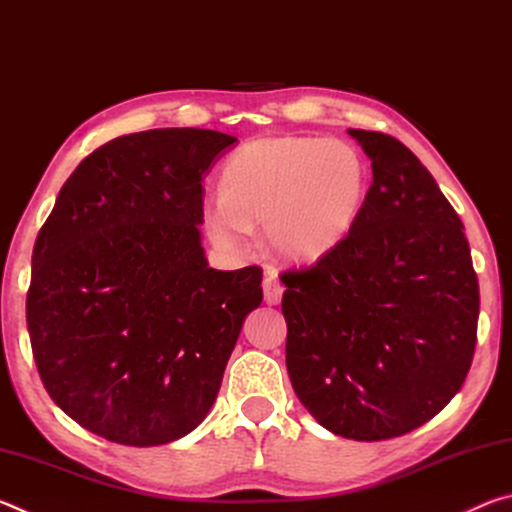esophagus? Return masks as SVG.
Listing matches in <instances>:
<instances>
[{
    "mask_svg": "<svg viewBox=\"0 0 512 512\" xmlns=\"http://www.w3.org/2000/svg\"><path fill=\"white\" fill-rule=\"evenodd\" d=\"M262 287H264V300L268 302V305H277V302L282 300L284 287H282V282L277 280L273 271H268V273H266Z\"/></svg>",
    "mask_w": 512,
    "mask_h": 512,
    "instance_id": "34e87169",
    "label": "esophagus"
}]
</instances>
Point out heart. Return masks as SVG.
<instances>
[{"label": "heart", "mask_w": 512, "mask_h": 512, "mask_svg": "<svg viewBox=\"0 0 512 512\" xmlns=\"http://www.w3.org/2000/svg\"><path fill=\"white\" fill-rule=\"evenodd\" d=\"M368 189L361 153L341 140L273 137L239 149L221 194L203 201V223L221 248L246 246L264 223L271 253L293 262L323 257L348 237Z\"/></svg>", "instance_id": "heart-1"}]
</instances>
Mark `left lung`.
Returning a JSON list of instances; mask_svg holds the SVG:
<instances>
[{
  "label": "left lung",
  "mask_w": 512,
  "mask_h": 512,
  "mask_svg": "<svg viewBox=\"0 0 512 512\" xmlns=\"http://www.w3.org/2000/svg\"><path fill=\"white\" fill-rule=\"evenodd\" d=\"M357 223L316 264L287 268L282 314L298 400L336 436L388 440L440 413L470 372L479 280L463 223L422 162L377 131Z\"/></svg>",
  "instance_id": "8db88e82"
}]
</instances>
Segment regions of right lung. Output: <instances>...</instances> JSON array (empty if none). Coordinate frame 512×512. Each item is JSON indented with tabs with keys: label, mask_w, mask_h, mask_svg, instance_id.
Instances as JSON below:
<instances>
[{
	"label": "right lung",
	"mask_w": 512,
	"mask_h": 512,
	"mask_svg": "<svg viewBox=\"0 0 512 512\" xmlns=\"http://www.w3.org/2000/svg\"><path fill=\"white\" fill-rule=\"evenodd\" d=\"M237 137L155 128L94 149L33 246L27 327L47 393L128 447L183 438L210 411L262 268L207 266L203 176Z\"/></svg>",
	"instance_id": "right-lung-1"
}]
</instances>
